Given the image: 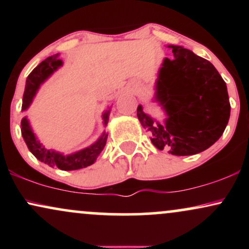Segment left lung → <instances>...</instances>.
<instances>
[{
  "instance_id": "left-lung-1",
  "label": "left lung",
  "mask_w": 249,
  "mask_h": 249,
  "mask_svg": "<svg viewBox=\"0 0 249 249\" xmlns=\"http://www.w3.org/2000/svg\"><path fill=\"white\" fill-rule=\"evenodd\" d=\"M156 84V101L167 118L159 123L139 105L137 116L158 150L173 156H192L212 146L224 133L231 115L227 87L207 59L191 50L170 45Z\"/></svg>"
}]
</instances>
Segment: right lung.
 Masks as SVG:
<instances>
[{
  "label": "right lung",
  "instance_id": "obj_1",
  "mask_svg": "<svg viewBox=\"0 0 249 249\" xmlns=\"http://www.w3.org/2000/svg\"><path fill=\"white\" fill-rule=\"evenodd\" d=\"M61 65L62 61L58 59V53H57V55L48 57L45 61L39 63L35 69L31 71V73L27 78V83H25L22 110H27V108L29 107L31 102H33L34 96L36 95V91L38 90L39 85H41L42 83L53 72V71L58 69ZM108 113H110V110H107L103 113V121H104L105 126H107L108 122ZM21 132L25 144H27L28 148H29V151L37 159H38V160L49 165L50 167L57 166L59 170L63 171H73L90 166L91 164H93V162L96 161L97 157H98L99 153L103 151L107 139V134L103 132L98 141L93 142V144L90 145L89 147L83 148V150L78 151V152L64 156V154L56 152V151L53 150H48V148L43 146V144L39 142L35 134H34L33 130H31L27 117H24L21 122Z\"/></svg>",
  "mask_w": 249,
  "mask_h": 249
}]
</instances>
